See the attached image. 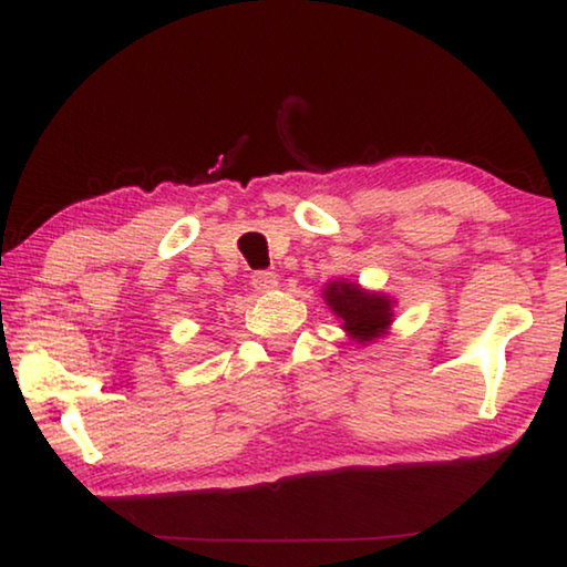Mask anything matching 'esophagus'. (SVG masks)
Returning <instances> with one entry per match:
<instances>
[{
  "mask_svg": "<svg viewBox=\"0 0 567 567\" xmlns=\"http://www.w3.org/2000/svg\"><path fill=\"white\" fill-rule=\"evenodd\" d=\"M250 281H254V289L256 291H274L278 286V278L274 271H256L254 276H250Z\"/></svg>",
  "mask_w": 567,
  "mask_h": 567,
  "instance_id": "34e87169",
  "label": "esophagus"
}]
</instances>
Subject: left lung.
I'll use <instances>...</instances> for the list:
<instances>
[{
	"instance_id": "left-lung-1",
	"label": "left lung",
	"mask_w": 567,
	"mask_h": 567,
	"mask_svg": "<svg viewBox=\"0 0 567 567\" xmlns=\"http://www.w3.org/2000/svg\"><path fill=\"white\" fill-rule=\"evenodd\" d=\"M324 301L342 319V329L354 342H372V339L385 334L390 321H393V299L364 291L357 284H327Z\"/></svg>"
}]
</instances>
